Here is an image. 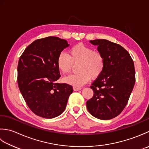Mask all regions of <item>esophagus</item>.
Segmentation results:
<instances>
[{"mask_svg":"<svg viewBox=\"0 0 149 149\" xmlns=\"http://www.w3.org/2000/svg\"><path fill=\"white\" fill-rule=\"evenodd\" d=\"M81 89H82V87H77V86H74L73 87V89H74V91H78L81 90Z\"/></svg>","mask_w":149,"mask_h":149,"instance_id":"34e87169","label":"esophagus"}]
</instances>
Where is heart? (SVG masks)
Returning <instances> with one entry per match:
<instances>
[{
    "label": "heart",
    "mask_w": 149,
    "mask_h": 149,
    "mask_svg": "<svg viewBox=\"0 0 149 149\" xmlns=\"http://www.w3.org/2000/svg\"><path fill=\"white\" fill-rule=\"evenodd\" d=\"M68 55L61 52L58 56L56 65L63 74L71 71L73 63L78 62L76 74L69 75L64 78L66 83L74 86H81L89 80L96 78L102 74L105 67V59L102 53L94 51L93 48L83 44H78L69 50Z\"/></svg>",
    "instance_id": "obj_1"
}]
</instances>
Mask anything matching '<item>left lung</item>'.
<instances>
[{
	"label": "left lung",
	"mask_w": 149,
	"mask_h": 149,
	"mask_svg": "<svg viewBox=\"0 0 149 149\" xmlns=\"http://www.w3.org/2000/svg\"><path fill=\"white\" fill-rule=\"evenodd\" d=\"M105 59L102 74L90 87L93 96L86 103L89 113L100 120L118 116L125 107L135 84L134 65L128 51L104 39L90 40Z\"/></svg>",
	"instance_id": "obj_1"
}]
</instances>
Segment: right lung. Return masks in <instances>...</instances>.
<instances>
[{
    "label": "right lung",
    "mask_w": 149,
    "mask_h": 149,
    "mask_svg": "<svg viewBox=\"0 0 149 149\" xmlns=\"http://www.w3.org/2000/svg\"><path fill=\"white\" fill-rule=\"evenodd\" d=\"M69 45L56 36L38 39L20 57L18 86L29 108L38 116L49 119L61 114L73 91L70 85L56 82L60 77L57 58Z\"/></svg>",
    "instance_id": "add662e5"
}]
</instances>
